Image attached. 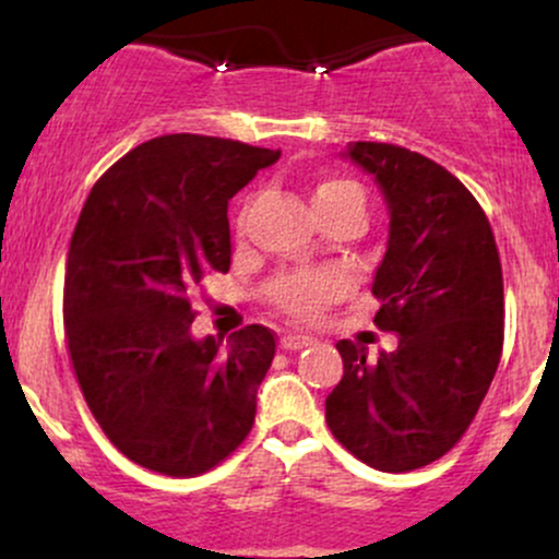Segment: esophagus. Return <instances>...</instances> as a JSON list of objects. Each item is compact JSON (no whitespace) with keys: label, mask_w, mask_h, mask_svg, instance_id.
Here are the masks:
<instances>
[{"label":"esophagus","mask_w":559,"mask_h":559,"mask_svg":"<svg viewBox=\"0 0 559 559\" xmlns=\"http://www.w3.org/2000/svg\"><path fill=\"white\" fill-rule=\"evenodd\" d=\"M307 344H312V336H307V333H284V336H281V346L288 352L301 349V346Z\"/></svg>","instance_id":"34e87169"}]
</instances>
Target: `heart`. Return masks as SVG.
Listing matches in <instances>:
<instances>
[{"mask_svg":"<svg viewBox=\"0 0 559 559\" xmlns=\"http://www.w3.org/2000/svg\"><path fill=\"white\" fill-rule=\"evenodd\" d=\"M312 204L323 217L365 210L362 186L344 176H318L312 183ZM349 278L336 267H310V271H284L267 284V299L294 318H312L325 305L344 297Z\"/></svg>","mask_w":559,"mask_h":559,"instance_id":"obj_1","label":"heart"}]
</instances>
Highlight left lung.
<instances>
[{"instance_id": "left-lung-1", "label": "left lung", "mask_w": 559, "mask_h": 559, "mask_svg": "<svg viewBox=\"0 0 559 559\" xmlns=\"http://www.w3.org/2000/svg\"><path fill=\"white\" fill-rule=\"evenodd\" d=\"M346 155L389 204L373 323L400 346L370 360L365 346L338 342L344 376L325 400V420L365 465L418 471L463 439L497 373L502 262L484 207L439 163L383 141H355Z\"/></svg>"}]
</instances>
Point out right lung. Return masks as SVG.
<instances>
[{
	"instance_id": "add662e5",
	"label": "right lung",
	"mask_w": 559,
	"mask_h": 559,
	"mask_svg": "<svg viewBox=\"0 0 559 559\" xmlns=\"http://www.w3.org/2000/svg\"><path fill=\"white\" fill-rule=\"evenodd\" d=\"M281 150L173 133L102 173L70 239L68 355L94 420L131 463L173 478L213 471L258 413L275 333L191 338L194 297L228 273V202Z\"/></svg>"
}]
</instances>
